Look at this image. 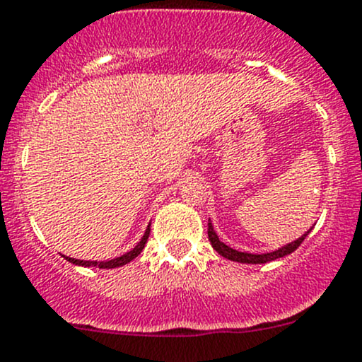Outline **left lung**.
Masks as SVG:
<instances>
[{"mask_svg": "<svg viewBox=\"0 0 362 362\" xmlns=\"http://www.w3.org/2000/svg\"><path fill=\"white\" fill-rule=\"evenodd\" d=\"M310 230L312 229L307 230L303 235H300V238L295 239V241L288 243V245L281 246V248H277L274 251H269V253H248V251H239V250L230 248V246H227L226 243L220 241L218 234H216L215 229H213L211 220H208V239H210L213 250H215L218 255H222L223 258H227V260L239 262V264H267V262L277 260V258H281V257H286V255L293 253V251L302 245L303 239L309 235Z\"/></svg>", "mask_w": 362, "mask_h": 362, "instance_id": "1", "label": "left lung"}]
</instances>
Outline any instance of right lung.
<instances>
[{
    "label": "right lung",
    "mask_w": 362,
    "mask_h": 362,
    "mask_svg": "<svg viewBox=\"0 0 362 362\" xmlns=\"http://www.w3.org/2000/svg\"><path fill=\"white\" fill-rule=\"evenodd\" d=\"M149 234H151V223L147 226L146 232H144L142 239H140L139 243H136V246L130 251H127L124 255H121V257H116V258H111V260H105V262H97V260H78V258H71V257H66L64 255V258H66L67 262H71V264L74 265H81V267H98V269H116V267H121V265H127L128 262L135 260L136 257H139L140 253H142L144 246H146L147 239H149Z\"/></svg>",
    "instance_id": "1"
}]
</instances>
